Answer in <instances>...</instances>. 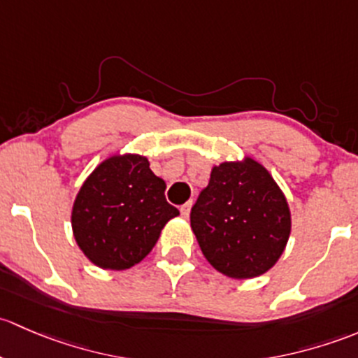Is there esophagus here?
<instances>
[{"label":"esophagus","instance_id":"obj_1","mask_svg":"<svg viewBox=\"0 0 358 358\" xmlns=\"http://www.w3.org/2000/svg\"><path fill=\"white\" fill-rule=\"evenodd\" d=\"M189 212H191V201H187V203L180 206V215H182L184 219H187V217H189Z\"/></svg>","mask_w":358,"mask_h":358}]
</instances>
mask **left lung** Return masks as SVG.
<instances>
[{
  "label": "left lung",
  "instance_id": "obj_1",
  "mask_svg": "<svg viewBox=\"0 0 358 358\" xmlns=\"http://www.w3.org/2000/svg\"><path fill=\"white\" fill-rule=\"evenodd\" d=\"M205 259L227 278L250 279L274 267L291 233L286 196L253 158L215 165L191 208Z\"/></svg>",
  "mask_w": 358,
  "mask_h": 358
}]
</instances>
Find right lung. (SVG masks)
<instances>
[{
  "mask_svg": "<svg viewBox=\"0 0 358 358\" xmlns=\"http://www.w3.org/2000/svg\"><path fill=\"white\" fill-rule=\"evenodd\" d=\"M179 210L165 200V180L141 155H113L91 172L72 206L77 245L94 265L125 271L157 245Z\"/></svg>",
  "mask_w": 358,
  "mask_h": 358,
  "instance_id": "add662e5",
  "label": "right lung"
}]
</instances>
